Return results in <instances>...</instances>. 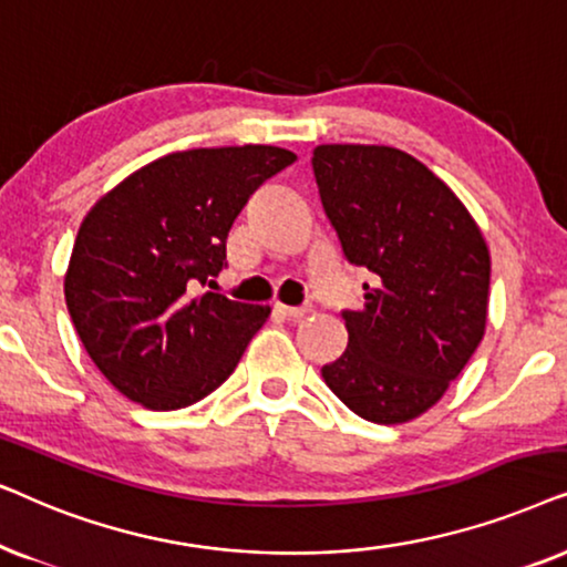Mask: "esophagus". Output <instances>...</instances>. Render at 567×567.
I'll return each instance as SVG.
<instances>
[{
    "mask_svg": "<svg viewBox=\"0 0 567 567\" xmlns=\"http://www.w3.org/2000/svg\"><path fill=\"white\" fill-rule=\"evenodd\" d=\"M275 313H277V316H282V319H288V321H298V319H306V316L311 313V306L292 308V306H282V303H277V306H275Z\"/></svg>",
    "mask_w": 567,
    "mask_h": 567,
    "instance_id": "1",
    "label": "esophagus"
}]
</instances>
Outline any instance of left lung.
<instances>
[{"label":"left lung","mask_w":567,"mask_h":567,"mask_svg":"<svg viewBox=\"0 0 567 567\" xmlns=\"http://www.w3.org/2000/svg\"><path fill=\"white\" fill-rule=\"evenodd\" d=\"M313 176L347 261L365 267L362 311L323 381L362 420L402 425L441 402L485 337L489 251L464 202L386 145H319Z\"/></svg>","instance_id":"1"}]
</instances>
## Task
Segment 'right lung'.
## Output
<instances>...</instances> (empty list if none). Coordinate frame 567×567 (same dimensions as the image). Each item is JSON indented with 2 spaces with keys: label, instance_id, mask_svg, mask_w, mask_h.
<instances>
[{
  "label": "right lung",
  "instance_id": "1",
  "mask_svg": "<svg viewBox=\"0 0 567 567\" xmlns=\"http://www.w3.org/2000/svg\"><path fill=\"white\" fill-rule=\"evenodd\" d=\"M296 161L271 145L171 153L90 207L64 298L113 389L147 410H181L228 381L271 308L194 288L220 275L248 196Z\"/></svg>",
  "mask_w": 567,
  "mask_h": 567
}]
</instances>
